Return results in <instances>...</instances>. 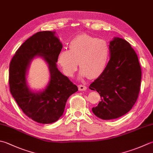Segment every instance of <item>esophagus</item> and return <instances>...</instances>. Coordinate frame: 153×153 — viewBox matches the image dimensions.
I'll use <instances>...</instances> for the list:
<instances>
[{
	"label": "esophagus",
	"instance_id": "obj_1",
	"mask_svg": "<svg viewBox=\"0 0 153 153\" xmlns=\"http://www.w3.org/2000/svg\"><path fill=\"white\" fill-rule=\"evenodd\" d=\"M78 89L79 91H85L87 89V87L84 85H79Z\"/></svg>",
	"mask_w": 153,
	"mask_h": 153
}]
</instances>
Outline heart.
Segmentation results:
<instances>
[{"label": "heart", "instance_id": "b5f03b06", "mask_svg": "<svg viewBox=\"0 0 153 153\" xmlns=\"http://www.w3.org/2000/svg\"><path fill=\"white\" fill-rule=\"evenodd\" d=\"M109 55V46L105 40L84 34L77 36L70 42L69 50H61L57 61L65 76H74L79 62V77L95 79L105 70Z\"/></svg>", "mask_w": 153, "mask_h": 153}]
</instances>
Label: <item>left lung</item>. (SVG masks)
I'll return each instance as SVG.
<instances>
[{
  "instance_id": "8db88e82",
  "label": "left lung",
  "mask_w": 153,
  "mask_h": 153,
  "mask_svg": "<svg viewBox=\"0 0 153 153\" xmlns=\"http://www.w3.org/2000/svg\"><path fill=\"white\" fill-rule=\"evenodd\" d=\"M109 48L111 58L105 70L89 87L100 95L101 100L92 111L103 120L119 118L132 109L141 81L138 57L131 44L114 37L109 42Z\"/></svg>"
}]
</instances>
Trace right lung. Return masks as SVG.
Wrapping results in <instances>:
<instances>
[{"label": "right lung", "instance_id": "obj_1", "mask_svg": "<svg viewBox=\"0 0 153 153\" xmlns=\"http://www.w3.org/2000/svg\"><path fill=\"white\" fill-rule=\"evenodd\" d=\"M62 46L56 32H39L21 45L10 62L11 94L22 111L39 123L50 124L58 121L63 115L69 97L78 90L57 68V58ZM38 56L48 65L50 80L44 89L36 92L29 88L27 74L31 61Z\"/></svg>", "mask_w": 153, "mask_h": 153}]
</instances>
